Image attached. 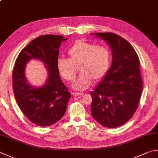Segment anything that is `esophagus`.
I'll use <instances>...</instances> for the list:
<instances>
[{"mask_svg": "<svg viewBox=\"0 0 158 158\" xmlns=\"http://www.w3.org/2000/svg\"><path fill=\"white\" fill-rule=\"evenodd\" d=\"M72 94L73 96H82L83 95V94H82V93H76V92L75 93L73 92V93H72Z\"/></svg>", "mask_w": 158, "mask_h": 158, "instance_id": "obj_1", "label": "esophagus"}]
</instances>
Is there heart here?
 Wrapping results in <instances>:
<instances>
[{
	"label": "heart",
	"mask_w": 158,
	"mask_h": 158,
	"mask_svg": "<svg viewBox=\"0 0 158 158\" xmlns=\"http://www.w3.org/2000/svg\"><path fill=\"white\" fill-rule=\"evenodd\" d=\"M69 60L59 58L56 66L60 76L67 82H73L79 67L78 78L72 87L85 91L93 82L102 79L108 72L111 63V53L104 46L85 41H78L68 51Z\"/></svg>",
	"instance_id": "1"
}]
</instances>
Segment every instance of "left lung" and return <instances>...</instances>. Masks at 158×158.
I'll list each match as a JSON object with an SVG mask.
<instances>
[{
	"label": "left lung",
	"mask_w": 158,
	"mask_h": 158,
	"mask_svg": "<svg viewBox=\"0 0 158 158\" xmlns=\"http://www.w3.org/2000/svg\"><path fill=\"white\" fill-rule=\"evenodd\" d=\"M95 34L109 44L113 59L105 78L90 93L91 115L101 125L115 128L129 121L138 107L142 91L139 60L123 37L110 32Z\"/></svg>",
	"instance_id": "8db88e82"
}]
</instances>
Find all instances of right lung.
Wrapping results in <instances>:
<instances>
[{
	"instance_id": "right-lung-1",
	"label": "right lung",
	"mask_w": 158,
	"mask_h": 158,
	"mask_svg": "<svg viewBox=\"0 0 158 158\" xmlns=\"http://www.w3.org/2000/svg\"><path fill=\"white\" fill-rule=\"evenodd\" d=\"M58 35H43L31 40L15 62L13 87L18 105L29 120L40 127L51 126L63 117L71 98L69 89L62 82L57 63L62 41ZM31 59L42 61L48 71V78L42 87L29 85L24 75L26 63Z\"/></svg>"
}]
</instances>
